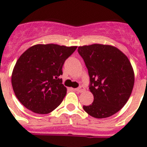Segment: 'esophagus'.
I'll return each instance as SVG.
<instances>
[{"instance_id": "obj_1", "label": "esophagus", "mask_w": 147, "mask_h": 147, "mask_svg": "<svg viewBox=\"0 0 147 147\" xmlns=\"http://www.w3.org/2000/svg\"><path fill=\"white\" fill-rule=\"evenodd\" d=\"M84 90H85V88H83V87H80V88H75L74 90H76V92H78V93H82V92L84 91Z\"/></svg>"}]
</instances>
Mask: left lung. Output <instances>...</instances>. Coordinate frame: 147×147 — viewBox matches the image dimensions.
<instances>
[{
  "mask_svg": "<svg viewBox=\"0 0 147 147\" xmlns=\"http://www.w3.org/2000/svg\"><path fill=\"white\" fill-rule=\"evenodd\" d=\"M88 70L93 103L83 106L90 115L104 119L127 103L134 86L135 74L127 56L115 46L92 44L78 48Z\"/></svg>",
  "mask_w": 147,
  "mask_h": 147,
  "instance_id": "8db88e82",
  "label": "left lung"
}]
</instances>
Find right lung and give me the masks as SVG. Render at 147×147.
<instances>
[{
	"label": "right lung",
	"mask_w": 147,
	"mask_h": 147,
	"mask_svg": "<svg viewBox=\"0 0 147 147\" xmlns=\"http://www.w3.org/2000/svg\"><path fill=\"white\" fill-rule=\"evenodd\" d=\"M76 48L37 44L20 55L11 74V85L24 107L35 113L48 114L60 105L67 93L59 79L62 65Z\"/></svg>",
	"instance_id": "obj_1"
}]
</instances>
